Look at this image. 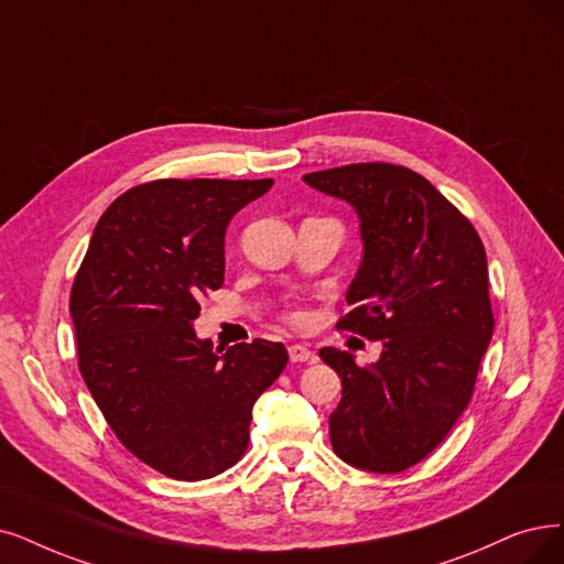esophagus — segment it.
<instances>
[{
  "mask_svg": "<svg viewBox=\"0 0 564 564\" xmlns=\"http://www.w3.org/2000/svg\"><path fill=\"white\" fill-rule=\"evenodd\" d=\"M289 358H291V364H307V360H314V351L305 345H291Z\"/></svg>",
  "mask_w": 564,
  "mask_h": 564,
  "instance_id": "obj_1",
  "label": "esophagus"
}]
</instances>
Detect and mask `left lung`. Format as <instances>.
I'll use <instances>...</instances> for the list:
<instances>
[{"instance_id":"obj_1","label":"left lung","mask_w":564,"mask_h":564,"mask_svg":"<svg viewBox=\"0 0 564 564\" xmlns=\"http://www.w3.org/2000/svg\"><path fill=\"white\" fill-rule=\"evenodd\" d=\"M303 180L347 200L360 221L364 259L337 328L384 347L366 368L347 351H319L343 379L328 419L333 452L395 475L442 444L475 391L495 328L486 250L475 227L404 166L349 164Z\"/></svg>"}]
</instances>
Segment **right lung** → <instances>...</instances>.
<instances>
[{
	"label": "right lung",
	"instance_id": "right-lung-1",
	"mask_svg": "<svg viewBox=\"0 0 564 564\" xmlns=\"http://www.w3.org/2000/svg\"><path fill=\"white\" fill-rule=\"evenodd\" d=\"M273 180H154L110 204L72 289L78 368L112 433L162 475L210 479L247 448L282 343L221 351L194 330L224 284V234Z\"/></svg>",
	"mask_w": 564,
	"mask_h": 564
}]
</instances>
